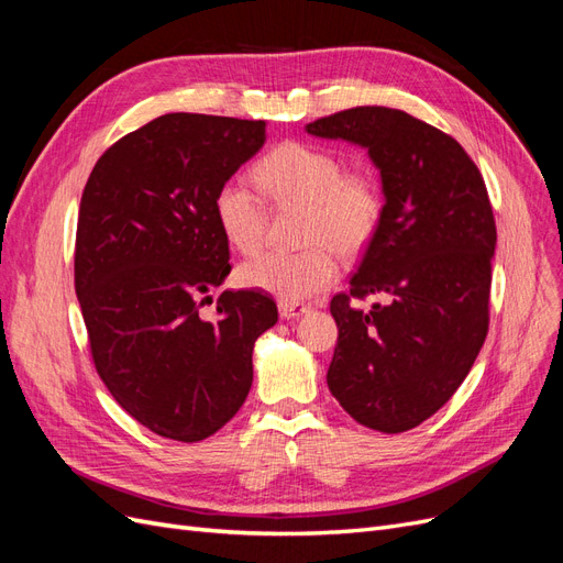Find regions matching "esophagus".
<instances>
[{
    "instance_id": "1",
    "label": "esophagus",
    "mask_w": 563,
    "mask_h": 563,
    "mask_svg": "<svg viewBox=\"0 0 563 563\" xmlns=\"http://www.w3.org/2000/svg\"><path fill=\"white\" fill-rule=\"evenodd\" d=\"M310 308L308 305H300V302H279V314L284 319H298L302 314H308Z\"/></svg>"
}]
</instances>
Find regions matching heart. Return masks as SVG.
I'll return each mask as SVG.
<instances>
[{"label":"heart","instance_id":"1","mask_svg":"<svg viewBox=\"0 0 563 563\" xmlns=\"http://www.w3.org/2000/svg\"><path fill=\"white\" fill-rule=\"evenodd\" d=\"M275 203L305 209V251H267L246 261L236 277L255 291L282 302H302L327 291L338 279V253L354 258L373 242L385 213V197L368 172H345L335 152L288 141L261 159L253 174ZM213 213L220 234L240 253L263 246L267 209L251 183L232 176L218 187Z\"/></svg>","mask_w":563,"mask_h":563}]
</instances>
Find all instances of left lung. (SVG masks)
<instances>
[{
    "label": "left lung",
    "mask_w": 563,
    "mask_h": 563,
    "mask_svg": "<svg viewBox=\"0 0 563 563\" xmlns=\"http://www.w3.org/2000/svg\"><path fill=\"white\" fill-rule=\"evenodd\" d=\"M368 150L383 223L350 291L331 300V395L364 428L399 434L463 385L488 333L496 220L479 168L455 139L401 110L364 106L305 126ZM383 295L360 311L352 299Z\"/></svg>",
    "instance_id": "obj_1"
}]
</instances>
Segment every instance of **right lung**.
I'll list each match as a JSON object with an SVG mask.
<instances>
[{
  "label": "right lung",
  "mask_w": 563,
  "mask_h": 563,
  "mask_svg": "<svg viewBox=\"0 0 563 563\" xmlns=\"http://www.w3.org/2000/svg\"><path fill=\"white\" fill-rule=\"evenodd\" d=\"M265 143V122L172 112L103 152L84 187L75 291L91 356L114 401L159 437L201 441L240 411L253 343L277 323L230 275L213 197Z\"/></svg>",
  "instance_id": "right-lung-1"
}]
</instances>
